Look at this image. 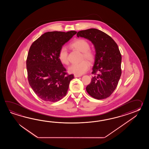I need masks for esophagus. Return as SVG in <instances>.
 <instances>
[{
	"label": "esophagus",
	"mask_w": 149,
	"mask_h": 149,
	"mask_svg": "<svg viewBox=\"0 0 149 149\" xmlns=\"http://www.w3.org/2000/svg\"><path fill=\"white\" fill-rule=\"evenodd\" d=\"M81 75H78V74H74V77H75V78H78V77H81Z\"/></svg>",
	"instance_id": "obj_1"
}]
</instances>
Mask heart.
Returning a JSON list of instances; mask_svg holds the SVG:
<instances>
[{
    "label": "heart",
    "mask_w": 149,
    "mask_h": 149,
    "mask_svg": "<svg viewBox=\"0 0 149 149\" xmlns=\"http://www.w3.org/2000/svg\"><path fill=\"white\" fill-rule=\"evenodd\" d=\"M70 47L82 53L81 60L85 59L89 63H92L95 59V54L93 51L90 49V45L88 42L84 39H78L70 44ZM58 58L61 63L64 64L69 63L68 53L67 48L62 47L60 49ZM87 61H82L79 63L73 64L68 68V71L74 74L81 75L88 70L89 64Z\"/></svg>",
    "instance_id": "1"
}]
</instances>
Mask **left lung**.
Masks as SVG:
<instances>
[{"label":"left lung","mask_w":149,"mask_h":149,"mask_svg":"<svg viewBox=\"0 0 149 149\" xmlns=\"http://www.w3.org/2000/svg\"><path fill=\"white\" fill-rule=\"evenodd\" d=\"M77 36L91 41L96 52L94 76L86 91L93 98H107L116 88L121 74V55L117 44L110 36L96 29L80 31Z\"/></svg>","instance_id":"8db88e82"}]
</instances>
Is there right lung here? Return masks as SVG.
Wrapping results in <instances>:
<instances>
[{
  "mask_svg": "<svg viewBox=\"0 0 149 149\" xmlns=\"http://www.w3.org/2000/svg\"><path fill=\"white\" fill-rule=\"evenodd\" d=\"M75 31L47 32L32 44L26 59L29 85L43 101H58L67 94L73 74H68L58 58L61 48L76 35Z\"/></svg>",
  "mask_w": 149,
  "mask_h": 149,
  "instance_id": "1",
  "label": "right lung"
}]
</instances>
